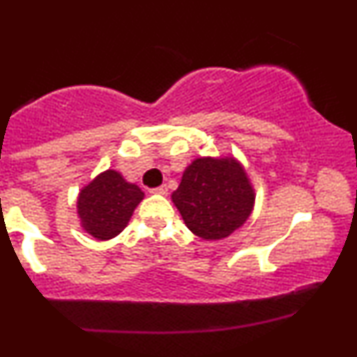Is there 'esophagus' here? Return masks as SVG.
<instances>
[{
	"label": "esophagus",
	"instance_id": "1",
	"mask_svg": "<svg viewBox=\"0 0 357 357\" xmlns=\"http://www.w3.org/2000/svg\"><path fill=\"white\" fill-rule=\"evenodd\" d=\"M151 192H154V195H167V186H166V184H161V186L153 188Z\"/></svg>",
	"mask_w": 357,
	"mask_h": 357
}]
</instances>
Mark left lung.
Wrapping results in <instances>:
<instances>
[{
	"label": "left lung",
	"mask_w": 357,
	"mask_h": 357,
	"mask_svg": "<svg viewBox=\"0 0 357 357\" xmlns=\"http://www.w3.org/2000/svg\"><path fill=\"white\" fill-rule=\"evenodd\" d=\"M184 223L203 240H221L252 215L255 191L235 158H198L173 192Z\"/></svg>",
	"instance_id": "left-lung-1"
}]
</instances>
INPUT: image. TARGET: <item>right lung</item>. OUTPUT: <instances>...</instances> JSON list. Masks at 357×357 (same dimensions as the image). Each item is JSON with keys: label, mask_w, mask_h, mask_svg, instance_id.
Masks as SVG:
<instances>
[{"label": "right lung", "mask_w": 357, "mask_h": 357, "mask_svg": "<svg viewBox=\"0 0 357 357\" xmlns=\"http://www.w3.org/2000/svg\"><path fill=\"white\" fill-rule=\"evenodd\" d=\"M144 192L137 184L127 183L121 173L107 169L82 188L77 199L80 225L97 240L117 236L129 223Z\"/></svg>", "instance_id": "obj_1"}]
</instances>
